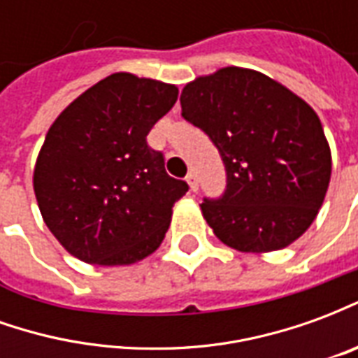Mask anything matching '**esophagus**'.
Returning <instances> with one entry per match:
<instances>
[{
  "instance_id": "1",
  "label": "esophagus",
  "mask_w": 358,
  "mask_h": 358,
  "mask_svg": "<svg viewBox=\"0 0 358 358\" xmlns=\"http://www.w3.org/2000/svg\"><path fill=\"white\" fill-rule=\"evenodd\" d=\"M186 182L192 187V192H197V176H195V172H189L186 176Z\"/></svg>"
}]
</instances>
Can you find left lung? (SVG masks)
Masks as SVG:
<instances>
[{
    "label": "left lung",
    "mask_w": 358,
    "mask_h": 358,
    "mask_svg": "<svg viewBox=\"0 0 358 358\" xmlns=\"http://www.w3.org/2000/svg\"><path fill=\"white\" fill-rule=\"evenodd\" d=\"M180 105L224 161V195L201 203L218 240L241 253H268L307 232L331 176L330 145L315 109L241 66L187 82Z\"/></svg>",
    "instance_id": "8db88e82"
}]
</instances>
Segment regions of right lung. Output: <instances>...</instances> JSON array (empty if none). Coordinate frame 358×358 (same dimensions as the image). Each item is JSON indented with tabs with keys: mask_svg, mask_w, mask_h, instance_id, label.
<instances>
[{
	"mask_svg": "<svg viewBox=\"0 0 358 358\" xmlns=\"http://www.w3.org/2000/svg\"><path fill=\"white\" fill-rule=\"evenodd\" d=\"M178 88L115 73L78 95L51 124L34 166L45 226L88 264H134L155 251L187 184L164 171L149 130Z\"/></svg>",
	"mask_w": 358,
	"mask_h": 358,
	"instance_id": "1",
	"label": "right lung"
}]
</instances>
